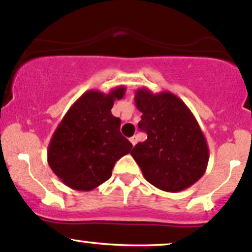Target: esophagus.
Returning <instances> with one entry per match:
<instances>
[{
  "label": "esophagus",
  "instance_id": "esophagus-1",
  "mask_svg": "<svg viewBox=\"0 0 252 252\" xmlns=\"http://www.w3.org/2000/svg\"><path fill=\"white\" fill-rule=\"evenodd\" d=\"M129 140H130V142H131V145H132V146L136 145V142H137V137L135 136V135H134V136H131L130 139H129Z\"/></svg>",
  "mask_w": 252,
  "mask_h": 252
}]
</instances>
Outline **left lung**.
I'll use <instances>...</instances> for the list:
<instances>
[{"label": "left lung", "mask_w": 252, "mask_h": 252, "mask_svg": "<svg viewBox=\"0 0 252 252\" xmlns=\"http://www.w3.org/2000/svg\"><path fill=\"white\" fill-rule=\"evenodd\" d=\"M135 105L142 112L139 128L147 140L130 152L145 179L167 192H178L204 175L209 149L195 116L181 98L162 91L141 87Z\"/></svg>", "instance_id": "1"}]
</instances>
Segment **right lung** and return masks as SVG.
I'll list each match as a JSON object with an SVG mask.
<instances>
[{
	"label": "right lung",
	"instance_id": "right-lung-1",
	"mask_svg": "<svg viewBox=\"0 0 252 252\" xmlns=\"http://www.w3.org/2000/svg\"><path fill=\"white\" fill-rule=\"evenodd\" d=\"M126 86L109 93L91 90L70 106L50 140L48 162L67 187L91 191L112 175L116 161L132 145L121 134V120L111 113L115 100L126 94Z\"/></svg>",
	"mask_w": 252,
	"mask_h": 252
}]
</instances>
